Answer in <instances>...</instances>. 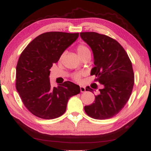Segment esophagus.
Listing matches in <instances>:
<instances>
[{"mask_svg":"<svg viewBox=\"0 0 151 151\" xmlns=\"http://www.w3.org/2000/svg\"><path fill=\"white\" fill-rule=\"evenodd\" d=\"M80 91L81 93H84L85 92V87H83V86H80Z\"/></svg>","mask_w":151,"mask_h":151,"instance_id":"1","label":"esophagus"}]
</instances>
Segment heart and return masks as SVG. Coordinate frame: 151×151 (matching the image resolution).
<instances>
[{
	"instance_id": "heart-1",
	"label": "heart",
	"mask_w": 151,
	"mask_h": 151,
	"mask_svg": "<svg viewBox=\"0 0 151 151\" xmlns=\"http://www.w3.org/2000/svg\"><path fill=\"white\" fill-rule=\"evenodd\" d=\"M77 52H78V55L79 57V58H81L84 56L85 55H86L87 54L91 53L90 50L89 48H88L86 45H85L83 44H79L78 47H77ZM63 56V55H62L61 58ZM72 78L73 79V80L79 82L80 81L81 78V74L79 73H73V74L72 76Z\"/></svg>"
}]
</instances>
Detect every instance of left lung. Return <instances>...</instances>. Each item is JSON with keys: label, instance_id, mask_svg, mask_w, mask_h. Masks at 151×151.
<instances>
[{"label": "left lung", "instance_id": "1", "mask_svg": "<svg viewBox=\"0 0 151 151\" xmlns=\"http://www.w3.org/2000/svg\"><path fill=\"white\" fill-rule=\"evenodd\" d=\"M81 39L92 49L94 64L91 75L102 85L93 104L84 107L87 114L106 120L120 112L128 101L134 85L132 64L127 52L115 39L96 32H81ZM86 91H93L89 87Z\"/></svg>", "mask_w": 151, "mask_h": 151}]
</instances>
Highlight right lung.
<instances>
[{
	"instance_id": "add662e5",
	"label": "right lung",
	"mask_w": 151,
	"mask_h": 151,
	"mask_svg": "<svg viewBox=\"0 0 151 151\" xmlns=\"http://www.w3.org/2000/svg\"><path fill=\"white\" fill-rule=\"evenodd\" d=\"M79 37V33L50 31L42 33L23 50L16 66V87L29 112L50 120L66 112L68 101L80 93L79 85L65 81L52 87L50 69L62 53Z\"/></svg>"
}]
</instances>
